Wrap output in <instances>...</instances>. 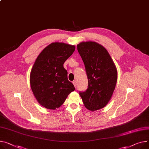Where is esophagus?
<instances>
[{
	"label": "esophagus",
	"instance_id": "34e87169",
	"mask_svg": "<svg viewBox=\"0 0 149 149\" xmlns=\"http://www.w3.org/2000/svg\"><path fill=\"white\" fill-rule=\"evenodd\" d=\"M72 83H73V84H74L75 87H77V81H74Z\"/></svg>",
	"mask_w": 149,
	"mask_h": 149
}]
</instances>
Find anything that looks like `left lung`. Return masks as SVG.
Instances as JSON below:
<instances>
[{
	"instance_id": "8db88e82",
	"label": "left lung",
	"mask_w": 149,
	"mask_h": 149,
	"mask_svg": "<svg viewBox=\"0 0 149 149\" xmlns=\"http://www.w3.org/2000/svg\"><path fill=\"white\" fill-rule=\"evenodd\" d=\"M77 49L88 79L86 91L79 94L88 110H100L110 100L114 91L117 80L116 66L107 49L95 42H81Z\"/></svg>"
}]
</instances>
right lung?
<instances>
[{"label": "right lung", "mask_w": 149, "mask_h": 149, "mask_svg": "<svg viewBox=\"0 0 149 149\" xmlns=\"http://www.w3.org/2000/svg\"><path fill=\"white\" fill-rule=\"evenodd\" d=\"M75 48L65 43H52L39 54L33 66L30 76L31 88L37 101L47 109L61 107L75 90L63 67Z\"/></svg>", "instance_id": "obj_1"}]
</instances>
